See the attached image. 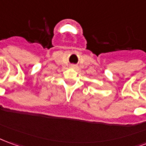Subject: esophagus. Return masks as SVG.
<instances>
[{"label": "esophagus", "instance_id": "1", "mask_svg": "<svg viewBox=\"0 0 146 146\" xmlns=\"http://www.w3.org/2000/svg\"><path fill=\"white\" fill-rule=\"evenodd\" d=\"M71 67H73V68H76V66H71Z\"/></svg>", "mask_w": 146, "mask_h": 146}]
</instances>
